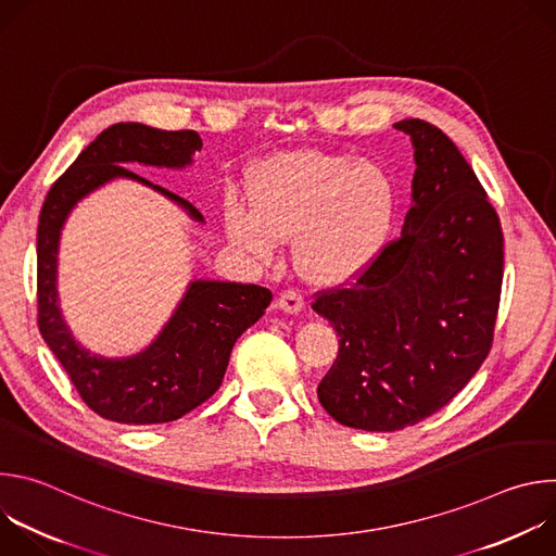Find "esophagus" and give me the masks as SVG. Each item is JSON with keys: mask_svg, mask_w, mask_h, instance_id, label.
Masks as SVG:
<instances>
[{"mask_svg": "<svg viewBox=\"0 0 556 556\" xmlns=\"http://www.w3.org/2000/svg\"><path fill=\"white\" fill-rule=\"evenodd\" d=\"M303 305H305V301H303V296H301L296 290H286V292H281V294L277 296V307H281V309L288 312V314L301 312Z\"/></svg>", "mask_w": 556, "mask_h": 556, "instance_id": "esophagus-1", "label": "esophagus"}]
</instances>
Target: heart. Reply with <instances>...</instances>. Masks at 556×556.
<instances>
[{"mask_svg":"<svg viewBox=\"0 0 556 556\" xmlns=\"http://www.w3.org/2000/svg\"><path fill=\"white\" fill-rule=\"evenodd\" d=\"M251 208L224 206L230 242L268 260L294 237V260L314 283H343L380 251L391 226L395 191L374 161L328 151H281L249 172Z\"/></svg>","mask_w":556,"mask_h":556,"instance_id":"obj_1","label":"heart"}]
</instances>
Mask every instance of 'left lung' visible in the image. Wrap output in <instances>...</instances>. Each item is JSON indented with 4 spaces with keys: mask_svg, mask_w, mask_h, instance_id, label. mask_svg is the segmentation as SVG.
I'll return each instance as SVG.
<instances>
[{
    "mask_svg": "<svg viewBox=\"0 0 556 556\" xmlns=\"http://www.w3.org/2000/svg\"><path fill=\"white\" fill-rule=\"evenodd\" d=\"M412 136L414 204L399 240L354 277L314 294L339 354L316 387L341 425L399 431L440 412L493 348L504 279V232L484 187L435 125Z\"/></svg>",
    "mask_w": 556,
    "mask_h": 556,
    "instance_id": "1",
    "label": "left lung"
}]
</instances>
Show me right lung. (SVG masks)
Instances as JSON below:
<instances>
[{
  "label": "right lung",
  "instance_id": "1",
  "mask_svg": "<svg viewBox=\"0 0 556 556\" xmlns=\"http://www.w3.org/2000/svg\"><path fill=\"white\" fill-rule=\"evenodd\" d=\"M202 149L193 129L165 131L118 123L90 142L50 187L37 228V324L43 341L67 371L81 401L101 418L121 425L172 422L200 407L219 389L235 341L273 301L268 288L230 281H193L169 324L140 354L103 358L72 339L56 301V251L74 204L114 178L142 182L178 202L193 219L200 211L180 195L125 169V163L182 169Z\"/></svg>",
  "mask_w": 556,
  "mask_h": 556
}]
</instances>
